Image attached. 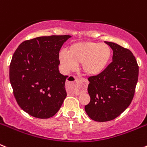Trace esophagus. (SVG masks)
I'll use <instances>...</instances> for the list:
<instances>
[{
    "instance_id": "esophagus-1",
    "label": "esophagus",
    "mask_w": 147,
    "mask_h": 147,
    "mask_svg": "<svg viewBox=\"0 0 147 147\" xmlns=\"http://www.w3.org/2000/svg\"><path fill=\"white\" fill-rule=\"evenodd\" d=\"M75 81H76V83H77V84H81L82 85V91H86L87 88H88V81L86 79H84V78H78V79L75 80ZM71 92L76 95H79L81 93V91H80V90H72Z\"/></svg>"
}]
</instances>
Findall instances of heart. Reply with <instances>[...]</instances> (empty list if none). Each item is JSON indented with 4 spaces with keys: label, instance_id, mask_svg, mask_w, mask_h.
I'll list each match as a JSON object with an SVG mask.
<instances>
[{
    "label": "heart",
    "instance_id": "heart-1",
    "mask_svg": "<svg viewBox=\"0 0 147 147\" xmlns=\"http://www.w3.org/2000/svg\"><path fill=\"white\" fill-rule=\"evenodd\" d=\"M111 49L107 44L92 41H82L73 43L67 49V53L62 51L59 59L65 71L76 69L82 64L85 74L95 76L103 72L111 58Z\"/></svg>",
    "mask_w": 147,
    "mask_h": 147
}]
</instances>
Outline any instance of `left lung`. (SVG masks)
Masks as SVG:
<instances>
[{
	"instance_id": "obj_1",
	"label": "left lung",
	"mask_w": 147,
	"mask_h": 147,
	"mask_svg": "<svg viewBox=\"0 0 147 147\" xmlns=\"http://www.w3.org/2000/svg\"><path fill=\"white\" fill-rule=\"evenodd\" d=\"M113 62L105 71L90 76L88 91L90 97L85 110L90 119L104 122L113 120L129 107L136 91L139 67L129 49L111 42Z\"/></svg>"
}]
</instances>
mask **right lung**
I'll return each instance as SVG.
<instances>
[{"label":"right lung","instance_id":"right-lung-1","mask_svg":"<svg viewBox=\"0 0 147 147\" xmlns=\"http://www.w3.org/2000/svg\"><path fill=\"white\" fill-rule=\"evenodd\" d=\"M70 35L26 40L15 51L9 65L13 94L20 108L38 119L52 117L64 102L67 76L59 71V53Z\"/></svg>","mask_w":147,"mask_h":147}]
</instances>
